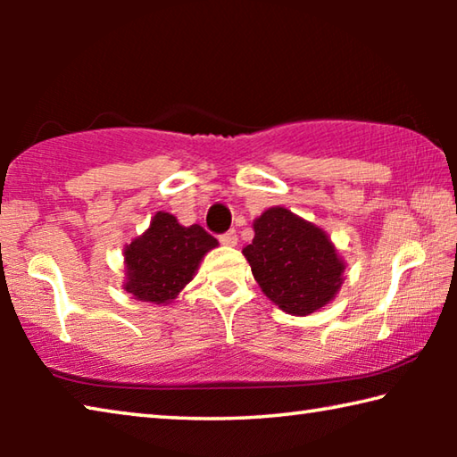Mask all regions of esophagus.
Here are the masks:
<instances>
[{
	"label": "esophagus",
	"mask_w": 457,
	"mask_h": 457,
	"mask_svg": "<svg viewBox=\"0 0 457 457\" xmlns=\"http://www.w3.org/2000/svg\"><path fill=\"white\" fill-rule=\"evenodd\" d=\"M221 245H236L237 244V234L236 231H226V234L220 236Z\"/></svg>",
	"instance_id": "esophagus-1"
}]
</instances>
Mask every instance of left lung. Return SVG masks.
<instances>
[{
  "label": "left lung",
  "instance_id": "left-lung-1",
  "mask_svg": "<svg viewBox=\"0 0 457 457\" xmlns=\"http://www.w3.org/2000/svg\"><path fill=\"white\" fill-rule=\"evenodd\" d=\"M242 253L262 292L294 316L328 304L343 284L345 262L327 231L280 205L253 220V239Z\"/></svg>",
  "mask_w": 457,
  "mask_h": 457
}]
</instances>
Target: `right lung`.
I'll return each mask as SVG.
<instances>
[{"instance_id": "add662e5", "label": "right lung", "mask_w": 457, "mask_h": 457, "mask_svg": "<svg viewBox=\"0 0 457 457\" xmlns=\"http://www.w3.org/2000/svg\"><path fill=\"white\" fill-rule=\"evenodd\" d=\"M213 247L218 239L197 223L185 228L175 215L157 212L149 229L125 247L122 288L143 303L169 304L193 280L199 262Z\"/></svg>"}]
</instances>
